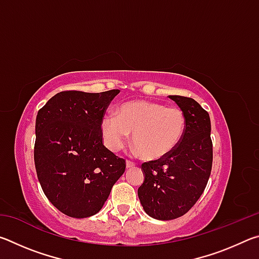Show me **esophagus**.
I'll return each instance as SVG.
<instances>
[{"label":"esophagus","mask_w":259,"mask_h":259,"mask_svg":"<svg viewBox=\"0 0 259 259\" xmlns=\"http://www.w3.org/2000/svg\"><path fill=\"white\" fill-rule=\"evenodd\" d=\"M136 165V163L135 162H133V161H130V160H126V168H134V166Z\"/></svg>","instance_id":"34e87169"}]
</instances>
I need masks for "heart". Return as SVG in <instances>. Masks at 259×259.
Wrapping results in <instances>:
<instances>
[{
	"instance_id": "heart-1",
	"label": "heart",
	"mask_w": 259,
	"mask_h": 259,
	"mask_svg": "<svg viewBox=\"0 0 259 259\" xmlns=\"http://www.w3.org/2000/svg\"><path fill=\"white\" fill-rule=\"evenodd\" d=\"M186 128L179 107L157 102H131L119 107L116 116L105 115L100 130L105 145L113 152L123 148L133 135L134 146L145 160H160L175 151Z\"/></svg>"
}]
</instances>
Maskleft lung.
Segmentation results:
<instances>
[{"label":"left lung","instance_id":"8db88e82","mask_svg":"<svg viewBox=\"0 0 259 259\" xmlns=\"http://www.w3.org/2000/svg\"><path fill=\"white\" fill-rule=\"evenodd\" d=\"M186 115L179 145L163 159L144 162L145 181L138 196L147 214L171 221L185 214L207 186L212 166L211 124L208 112L193 98L169 96Z\"/></svg>","mask_w":259,"mask_h":259}]
</instances>
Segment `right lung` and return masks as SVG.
<instances>
[{
    "label": "right lung",
    "mask_w": 259,
    "mask_h": 259,
    "mask_svg": "<svg viewBox=\"0 0 259 259\" xmlns=\"http://www.w3.org/2000/svg\"><path fill=\"white\" fill-rule=\"evenodd\" d=\"M119 93L61 91L37 112L34 162L38 182L50 202L69 217L97 213L125 170V160L104 146L100 130Z\"/></svg>",
    "instance_id": "obj_1"
}]
</instances>
